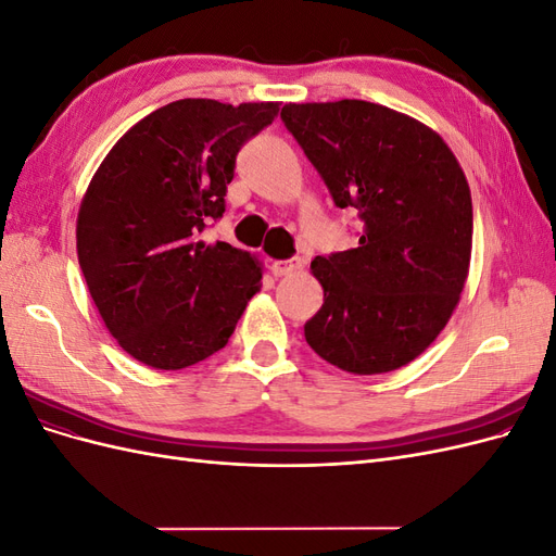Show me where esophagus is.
Here are the masks:
<instances>
[{
  "label": "esophagus",
  "instance_id": "obj_1",
  "mask_svg": "<svg viewBox=\"0 0 556 556\" xmlns=\"http://www.w3.org/2000/svg\"><path fill=\"white\" fill-rule=\"evenodd\" d=\"M301 268V260H274L271 262V274L274 276H290Z\"/></svg>",
  "mask_w": 556,
  "mask_h": 556
}]
</instances>
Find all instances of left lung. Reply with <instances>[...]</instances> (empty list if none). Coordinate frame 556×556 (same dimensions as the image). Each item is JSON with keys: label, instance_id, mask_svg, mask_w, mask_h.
<instances>
[{"label": "left lung", "instance_id": "8db88e82", "mask_svg": "<svg viewBox=\"0 0 556 556\" xmlns=\"http://www.w3.org/2000/svg\"><path fill=\"white\" fill-rule=\"evenodd\" d=\"M285 127L323 176L333 204L355 208L359 245L315 257L325 304L304 333L325 362L376 376L435 341L468 276L473 204L447 143L380 104H285Z\"/></svg>", "mask_w": 556, "mask_h": 556}]
</instances>
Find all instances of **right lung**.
<instances>
[{
  "label": "right lung",
  "mask_w": 556,
  "mask_h": 556,
  "mask_svg": "<svg viewBox=\"0 0 556 556\" xmlns=\"http://www.w3.org/2000/svg\"><path fill=\"white\" fill-rule=\"evenodd\" d=\"M278 111L178 99L134 125L92 176L78 264L106 329L141 364L178 371L211 357L260 292V262L201 231L225 213L241 146Z\"/></svg>",
  "instance_id": "right-lung-1"
}]
</instances>
